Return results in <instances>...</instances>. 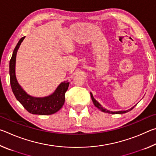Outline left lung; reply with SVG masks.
I'll use <instances>...</instances> for the list:
<instances>
[{
  "label": "left lung",
  "instance_id": "left-lung-1",
  "mask_svg": "<svg viewBox=\"0 0 156 156\" xmlns=\"http://www.w3.org/2000/svg\"><path fill=\"white\" fill-rule=\"evenodd\" d=\"M90 94H91V99H92V101H93V103H94V105H95V106H96L98 109H99L100 111H101V112H105V113H112V114H122V113H126V112H129V111H131V110H132L134 108V107L136 106H134V107H131V109H128V110H126V111H119V112H112V111H109V110H107V109H105V108H103L102 107V105H100L98 102L97 101V100L94 98V96H93V94H92L91 93H90Z\"/></svg>",
  "mask_w": 156,
  "mask_h": 156
}]
</instances>
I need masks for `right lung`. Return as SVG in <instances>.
Listing matches in <instances>:
<instances>
[{"instance_id":"1","label":"right lung","mask_w":156,"mask_h":156,"mask_svg":"<svg viewBox=\"0 0 156 156\" xmlns=\"http://www.w3.org/2000/svg\"><path fill=\"white\" fill-rule=\"evenodd\" d=\"M25 36L21 38L13 51L9 61L10 84L16 98L28 112L37 115H51L61 109L65 103V94L69 83L64 81L60 83L51 95L44 97H34L29 95L18 83L16 77V58L18 49Z\"/></svg>"}]
</instances>
